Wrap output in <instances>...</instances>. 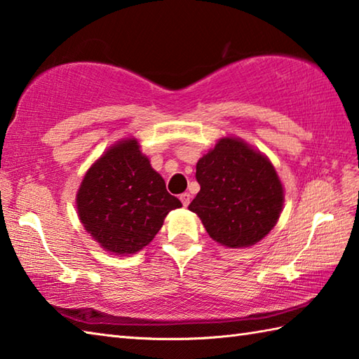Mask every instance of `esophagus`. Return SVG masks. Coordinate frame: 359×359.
Wrapping results in <instances>:
<instances>
[{
    "label": "esophagus",
    "instance_id": "1",
    "mask_svg": "<svg viewBox=\"0 0 359 359\" xmlns=\"http://www.w3.org/2000/svg\"><path fill=\"white\" fill-rule=\"evenodd\" d=\"M180 201H182V204H184V207H188V204H190V201H191L190 193H182Z\"/></svg>",
    "mask_w": 359,
    "mask_h": 359
}]
</instances>
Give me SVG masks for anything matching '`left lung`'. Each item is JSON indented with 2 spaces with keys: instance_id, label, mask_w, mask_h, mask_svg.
Returning a JSON list of instances; mask_svg holds the SVG:
<instances>
[{
  "instance_id": "8db88e82",
  "label": "left lung",
  "mask_w": 359,
  "mask_h": 359,
  "mask_svg": "<svg viewBox=\"0 0 359 359\" xmlns=\"http://www.w3.org/2000/svg\"><path fill=\"white\" fill-rule=\"evenodd\" d=\"M201 190L188 208L215 242L246 248L281 215L284 190L270 160L238 138H223L196 165Z\"/></svg>"
}]
</instances>
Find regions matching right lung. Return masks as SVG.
<instances>
[{
  "label": "right lung",
  "instance_id": "add662e5",
  "mask_svg": "<svg viewBox=\"0 0 359 359\" xmlns=\"http://www.w3.org/2000/svg\"><path fill=\"white\" fill-rule=\"evenodd\" d=\"M182 202L169 194L135 138L116 142L84 175L78 217L107 251L127 256L152 242L166 215Z\"/></svg>",
  "mask_w": 359,
  "mask_h": 359
}]
</instances>
